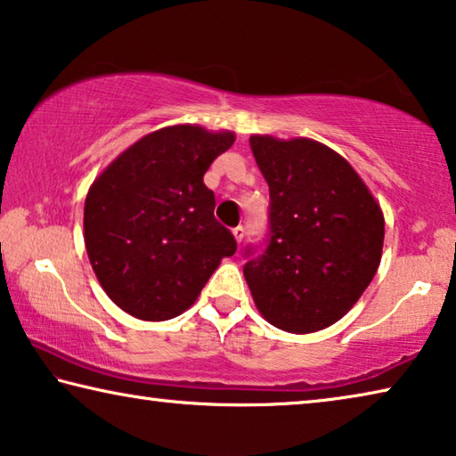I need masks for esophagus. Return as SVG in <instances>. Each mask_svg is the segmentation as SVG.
<instances>
[{"label": "esophagus", "instance_id": "esophagus-1", "mask_svg": "<svg viewBox=\"0 0 456 456\" xmlns=\"http://www.w3.org/2000/svg\"><path fill=\"white\" fill-rule=\"evenodd\" d=\"M232 234H234V238H236V242L240 244V242H242V238H244V234H246V230H244V226H236V228L232 230Z\"/></svg>", "mask_w": 456, "mask_h": 456}]
</instances>
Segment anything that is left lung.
Segmentation results:
<instances>
[{"mask_svg": "<svg viewBox=\"0 0 456 456\" xmlns=\"http://www.w3.org/2000/svg\"><path fill=\"white\" fill-rule=\"evenodd\" d=\"M268 183L265 246H246L244 279L268 323L289 333L333 325L382 258L384 216L349 163L311 139L250 137Z\"/></svg>", "mask_w": 456, "mask_h": 456, "instance_id": "obj_1", "label": "left lung"}]
</instances>
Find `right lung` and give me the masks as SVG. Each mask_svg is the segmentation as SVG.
Instances as JSON below:
<instances>
[{"mask_svg":"<svg viewBox=\"0 0 456 456\" xmlns=\"http://www.w3.org/2000/svg\"><path fill=\"white\" fill-rule=\"evenodd\" d=\"M234 133L166 126L139 139L96 177L85 201V244L96 279L129 315L183 313L236 240L214 218L204 174Z\"/></svg>","mask_w":456,"mask_h":456,"instance_id":"obj_1","label":"right lung"}]
</instances>
